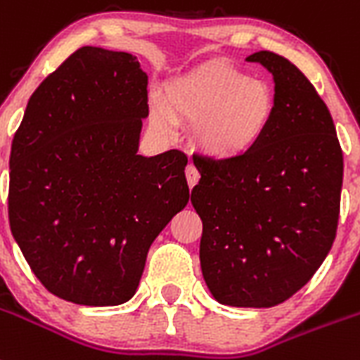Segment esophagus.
Returning <instances> with one entry per match:
<instances>
[{"instance_id": "1", "label": "esophagus", "mask_w": 360, "mask_h": 360, "mask_svg": "<svg viewBox=\"0 0 360 360\" xmlns=\"http://www.w3.org/2000/svg\"><path fill=\"white\" fill-rule=\"evenodd\" d=\"M184 174H186V181H188V186H190V188H193V186L199 183L198 168L193 167L192 162H190L188 167H186V170H184Z\"/></svg>"}]
</instances>
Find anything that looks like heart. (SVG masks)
I'll return each mask as SVG.
<instances>
[{
	"label": "heart",
	"instance_id": "1",
	"mask_svg": "<svg viewBox=\"0 0 360 360\" xmlns=\"http://www.w3.org/2000/svg\"><path fill=\"white\" fill-rule=\"evenodd\" d=\"M165 103L152 106V121L170 130L174 120L198 127V141L208 155L228 159L246 154L266 134L275 114L274 90L261 79L228 65H212L172 81Z\"/></svg>",
	"mask_w": 360,
	"mask_h": 360
}]
</instances>
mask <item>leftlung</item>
Listing matches in <instances>:
<instances>
[{
  "label": "left lung",
  "mask_w": 360,
  "mask_h": 360,
  "mask_svg": "<svg viewBox=\"0 0 360 360\" xmlns=\"http://www.w3.org/2000/svg\"><path fill=\"white\" fill-rule=\"evenodd\" d=\"M275 81L261 141L228 159L193 155L192 205L202 221V277L221 304L270 308L314 277L337 233L342 150L326 103L292 61L248 56Z\"/></svg>",
  "instance_id": "8db88e82"
}]
</instances>
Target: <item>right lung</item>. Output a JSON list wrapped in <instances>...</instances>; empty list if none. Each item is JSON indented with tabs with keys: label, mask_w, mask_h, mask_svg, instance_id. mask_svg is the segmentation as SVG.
<instances>
[{
	"label": "right lung",
	"mask_w": 360,
	"mask_h": 360,
	"mask_svg": "<svg viewBox=\"0 0 360 360\" xmlns=\"http://www.w3.org/2000/svg\"><path fill=\"white\" fill-rule=\"evenodd\" d=\"M146 85L136 56L81 46L37 86L15 130L8 223L59 299L127 302L150 245L188 202L184 152L137 155Z\"/></svg>",
	"instance_id": "obj_1"
}]
</instances>
